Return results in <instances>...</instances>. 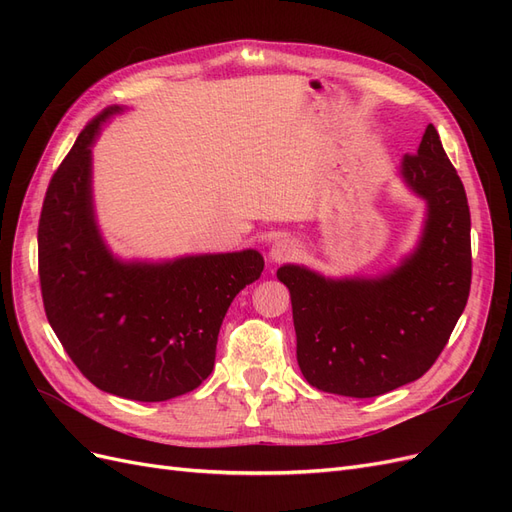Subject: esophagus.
<instances>
[{
	"instance_id": "1",
	"label": "esophagus",
	"mask_w": 512,
	"mask_h": 512,
	"mask_svg": "<svg viewBox=\"0 0 512 512\" xmlns=\"http://www.w3.org/2000/svg\"><path fill=\"white\" fill-rule=\"evenodd\" d=\"M297 254H299V243L292 239H277L269 250V258L273 262H284V260L294 258Z\"/></svg>"
}]
</instances>
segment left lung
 I'll return each instance as SVG.
<instances>
[{"label": "left lung", "mask_w": 512, "mask_h": 512, "mask_svg": "<svg viewBox=\"0 0 512 512\" xmlns=\"http://www.w3.org/2000/svg\"><path fill=\"white\" fill-rule=\"evenodd\" d=\"M399 173L427 203L421 241L399 267L374 280H329L299 265L277 269L290 290L299 367L318 391L378 397L418 380L468 303V196L431 123Z\"/></svg>", "instance_id": "1"}]
</instances>
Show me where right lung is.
I'll use <instances>...</instances> for the list:
<instances>
[{
  "instance_id": "add662e5",
  "label": "right lung",
  "mask_w": 512,
  "mask_h": 512,
  "mask_svg": "<svg viewBox=\"0 0 512 512\" xmlns=\"http://www.w3.org/2000/svg\"><path fill=\"white\" fill-rule=\"evenodd\" d=\"M108 106L59 164L38 224L44 312L81 374L100 391L166 401L211 374L232 299L256 282V250L168 262H121L102 241L91 200V145Z\"/></svg>"
}]
</instances>
